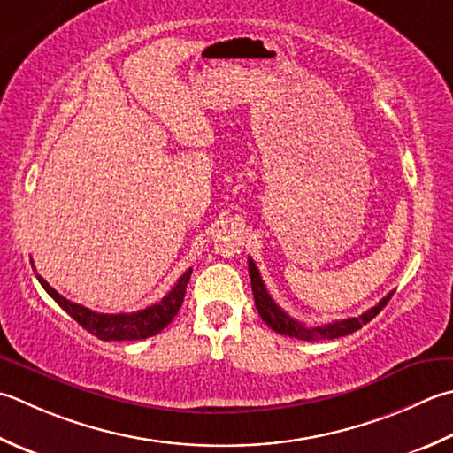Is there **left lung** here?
<instances>
[{
	"label": "left lung",
	"instance_id": "left-lung-1",
	"mask_svg": "<svg viewBox=\"0 0 453 453\" xmlns=\"http://www.w3.org/2000/svg\"><path fill=\"white\" fill-rule=\"evenodd\" d=\"M250 277H251L255 308H257V312H259V316L263 318V322L277 334L288 335V338H296V340H306V342L335 340V338H342V335L357 332L359 327H363L367 322L373 320V318L387 306V303L393 296V292H388L383 300H379V304H375L373 308L367 310V312H363L357 318H348V320H338L332 324L308 327L306 324L295 320V318H290L285 310L274 303L267 292V288H265V282L261 279L259 269H257V265L253 263L251 257H250Z\"/></svg>",
	"mask_w": 453,
	"mask_h": 453
}]
</instances>
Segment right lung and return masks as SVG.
<instances>
[{"label": "right lung", "instance_id": "add662e5", "mask_svg": "<svg viewBox=\"0 0 453 453\" xmlns=\"http://www.w3.org/2000/svg\"><path fill=\"white\" fill-rule=\"evenodd\" d=\"M190 273H192V269L186 271L182 277L176 280L173 290L168 292L161 303H157L145 310H137V312H131V314L94 312V310L80 306L76 303H70V300L58 295V292L41 277V274H37V279L42 285V288L49 292V296L55 300V303L62 310H65L66 314L73 316L86 332L96 335L97 340H104V342L129 340L131 342V340H145V338H150V335H157L158 332H163L165 327L173 322V318L176 316V312H179L182 303H184V295H186V287H188V280H190Z\"/></svg>", "mask_w": 453, "mask_h": 453}]
</instances>
